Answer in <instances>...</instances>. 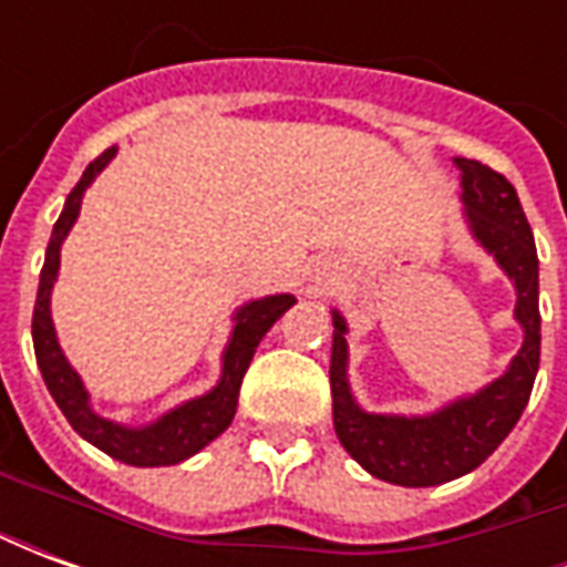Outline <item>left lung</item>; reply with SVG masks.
Returning <instances> with one entry per match:
<instances>
[{"label":"left lung","instance_id":"1","mask_svg":"<svg viewBox=\"0 0 567 567\" xmlns=\"http://www.w3.org/2000/svg\"><path fill=\"white\" fill-rule=\"evenodd\" d=\"M458 166L471 230L516 285V319L525 340L511 370L474 398L425 419L373 416L349 394L346 321L333 312L331 398L337 437L364 471L398 486H440L486 462L523 416L540 364L537 248L516 187L486 163L458 161Z\"/></svg>","mask_w":567,"mask_h":567}]
</instances>
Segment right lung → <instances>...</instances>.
<instances>
[{
  "label": "right lung",
  "instance_id": "1",
  "mask_svg": "<svg viewBox=\"0 0 567 567\" xmlns=\"http://www.w3.org/2000/svg\"><path fill=\"white\" fill-rule=\"evenodd\" d=\"M112 157H115V148L103 151L84 169L81 182L69 190L66 206L56 218L54 234L48 243V255H44L42 279H39V297H35V309H32V346H35V361H39L48 392L54 394L56 406L63 410L69 425L75 427L81 437L91 440L93 446H100L105 455H112L117 462L136 464V467H161V464H178L190 458L194 452L203 450L234 422L239 385H243V377L251 364L260 337L270 331L272 321L295 303V297H264V300H251L236 312L234 337H230L227 352H224L221 382L209 394H203L197 401H187L185 406L166 413L148 427H124L96 416L87 404L84 382L79 380L75 370L69 368V361L56 343L54 321H51V288H54L56 270H60V246L66 239L69 227L79 218L81 194L96 178V173H103V166Z\"/></svg>",
  "mask_w": 567,
  "mask_h": 567
}]
</instances>
